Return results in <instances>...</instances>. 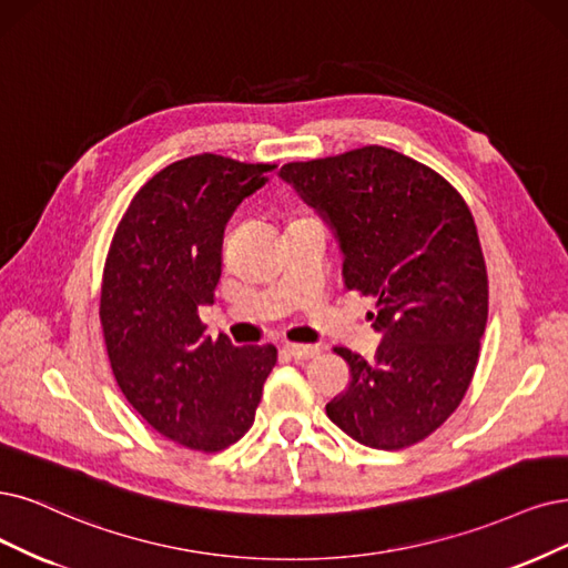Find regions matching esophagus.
Instances as JSON below:
<instances>
[{"mask_svg": "<svg viewBox=\"0 0 568 568\" xmlns=\"http://www.w3.org/2000/svg\"><path fill=\"white\" fill-rule=\"evenodd\" d=\"M285 353L292 355L295 361H311V358H316L321 348L313 344H285Z\"/></svg>", "mask_w": 568, "mask_h": 568, "instance_id": "1", "label": "esophagus"}]
</instances>
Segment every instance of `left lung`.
Here are the masks:
<instances>
[{
	"label": "left lung",
	"mask_w": 568,
	"mask_h": 568,
	"mask_svg": "<svg viewBox=\"0 0 568 568\" xmlns=\"http://www.w3.org/2000/svg\"><path fill=\"white\" fill-rule=\"evenodd\" d=\"M337 231L344 283L376 297L384 342L367 363L337 346L351 372L325 412L355 443L405 449L464 400L489 316V281L468 203L433 168L388 146L281 168Z\"/></svg>",
	"instance_id": "1"
}]
</instances>
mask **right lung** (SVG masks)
<instances>
[{"mask_svg": "<svg viewBox=\"0 0 568 568\" xmlns=\"http://www.w3.org/2000/svg\"><path fill=\"white\" fill-rule=\"evenodd\" d=\"M276 163L196 154L146 180L104 260L100 325L125 400L159 435L215 454L250 430L278 351L207 337L224 226Z\"/></svg>", "mask_w": 568, "mask_h": 568, "instance_id": "right-lung-1", "label": "right lung"}]
</instances>
